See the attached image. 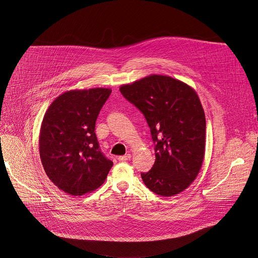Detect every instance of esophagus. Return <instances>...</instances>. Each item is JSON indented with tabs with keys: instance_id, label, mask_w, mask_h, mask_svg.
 <instances>
[{
	"instance_id": "esophagus-1",
	"label": "esophagus",
	"mask_w": 258,
	"mask_h": 258,
	"mask_svg": "<svg viewBox=\"0 0 258 258\" xmlns=\"http://www.w3.org/2000/svg\"><path fill=\"white\" fill-rule=\"evenodd\" d=\"M131 158H132V156H131L130 153H127V154H125V156L118 157V161H120V162H126V161H130Z\"/></svg>"
}]
</instances>
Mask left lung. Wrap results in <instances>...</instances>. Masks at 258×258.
Instances as JSON below:
<instances>
[{
  "instance_id": "1",
  "label": "left lung",
  "mask_w": 258,
  "mask_h": 258,
  "mask_svg": "<svg viewBox=\"0 0 258 258\" xmlns=\"http://www.w3.org/2000/svg\"><path fill=\"white\" fill-rule=\"evenodd\" d=\"M144 115L154 144L156 162L141 173L157 195L174 196L199 173L205 149V115L190 86L167 76L152 75L120 87Z\"/></svg>"
}]
</instances>
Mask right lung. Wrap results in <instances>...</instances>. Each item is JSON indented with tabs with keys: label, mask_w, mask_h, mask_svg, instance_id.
<instances>
[{
	"label": "right lung",
	"mask_w": 258,
	"mask_h": 258,
	"mask_svg": "<svg viewBox=\"0 0 258 258\" xmlns=\"http://www.w3.org/2000/svg\"><path fill=\"white\" fill-rule=\"evenodd\" d=\"M112 90L93 88L58 96L42 120L39 153L48 178L63 192L81 196L105 181L113 162L95 135L97 116Z\"/></svg>",
	"instance_id": "right-lung-1"
}]
</instances>
